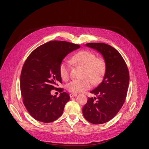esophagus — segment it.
Wrapping results in <instances>:
<instances>
[{
	"label": "esophagus",
	"instance_id": "esophagus-1",
	"mask_svg": "<svg viewBox=\"0 0 149 149\" xmlns=\"http://www.w3.org/2000/svg\"><path fill=\"white\" fill-rule=\"evenodd\" d=\"M77 93H70V95H69V96H70V98L74 97H75V96H77Z\"/></svg>",
	"mask_w": 149,
	"mask_h": 149
}]
</instances>
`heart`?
Instances as JSON below:
<instances>
[{
  "instance_id": "obj_1",
  "label": "heart",
  "mask_w": 149,
  "mask_h": 149,
  "mask_svg": "<svg viewBox=\"0 0 149 149\" xmlns=\"http://www.w3.org/2000/svg\"><path fill=\"white\" fill-rule=\"evenodd\" d=\"M70 63L84 68V78H89L93 84L98 83L105 73L106 63L104 58L96 57L93 52L81 50L76 52L70 59ZM70 66L67 62H61L59 65L58 71L61 79L66 81L69 79ZM92 85L89 79L74 80L68 83L66 88L72 93L82 92L89 89Z\"/></svg>"
}]
</instances>
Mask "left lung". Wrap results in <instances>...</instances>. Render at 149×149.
I'll return each instance as SVG.
<instances>
[{"label":"left lung","instance_id":"obj_1","mask_svg":"<svg viewBox=\"0 0 149 149\" xmlns=\"http://www.w3.org/2000/svg\"><path fill=\"white\" fill-rule=\"evenodd\" d=\"M88 47L96 49L106 63L104 79L98 86L91 91L97 97L88 98L83 114L89 123L101 124L108 122L118 113L126 100L129 83L127 65L120 52L103 43H89Z\"/></svg>","mask_w":149,"mask_h":149}]
</instances>
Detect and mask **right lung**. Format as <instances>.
Segmentation results:
<instances>
[{"mask_svg": "<svg viewBox=\"0 0 149 149\" xmlns=\"http://www.w3.org/2000/svg\"><path fill=\"white\" fill-rule=\"evenodd\" d=\"M80 46L65 41H50L37 47L25 60L20 75V91L23 104L35 120L47 123L61 116L70 97L63 92L57 97L51 91H63L56 88L61 83L59 65L69 52Z\"/></svg>", "mask_w": 149, "mask_h": 149, "instance_id": "add662e5", "label": "right lung"}]
</instances>
